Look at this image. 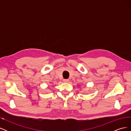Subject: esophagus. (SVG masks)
<instances>
[{"mask_svg":"<svg viewBox=\"0 0 131 131\" xmlns=\"http://www.w3.org/2000/svg\"><path fill=\"white\" fill-rule=\"evenodd\" d=\"M63 81H64V82H68L69 80L68 79H63Z\"/></svg>","mask_w":131,"mask_h":131,"instance_id":"esophagus-1","label":"esophagus"}]
</instances>
